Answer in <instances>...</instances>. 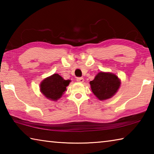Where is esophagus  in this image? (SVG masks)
Wrapping results in <instances>:
<instances>
[{"mask_svg":"<svg viewBox=\"0 0 154 154\" xmlns=\"http://www.w3.org/2000/svg\"><path fill=\"white\" fill-rule=\"evenodd\" d=\"M77 81L78 82L83 83V82H84V79H83V77H78V78H77Z\"/></svg>","mask_w":154,"mask_h":154,"instance_id":"obj_1","label":"esophagus"}]
</instances>
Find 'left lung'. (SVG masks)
Instances as JSON below:
<instances>
[{
  "mask_svg": "<svg viewBox=\"0 0 154 154\" xmlns=\"http://www.w3.org/2000/svg\"><path fill=\"white\" fill-rule=\"evenodd\" d=\"M90 84L94 94L99 100H104L111 98L118 92L121 82L115 74L100 72Z\"/></svg>",
  "mask_w": 154,
  "mask_h": 154,
  "instance_id": "left-lung-1",
  "label": "left lung"
}]
</instances>
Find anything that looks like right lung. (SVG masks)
<instances>
[{"label":"right lung","instance_id":"right-lung-1","mask_svg":"<svg viewBox=\"0 0 154 154\" xmlns=\"http://www.w3.org/2000/svg\"><path fill=\"white\" fill-rule=\"evenodd\" d=\"M70 82L71 80H64L58 74H54L41 83V92L47 98L56 101L62 97Z\"/></svg>","mask_w":154,"mask_h":154}]
</instances>
